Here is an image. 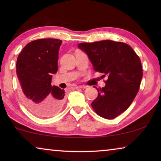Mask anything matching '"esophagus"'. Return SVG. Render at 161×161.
Segmentation results:
<instances>
[{
  "label": "esophagus",
  "mask_w": 161,
  "mask_h": 161,
  "mask_svg": "<svg viewBox=\"0 0 161 161\" xmlns=\"http://www.w3.org/2000/svg\"><path fill=\"white\" fill-rule=\"evenodd\" d=\"M87 86H76L75 88L77 89H86Z\"/></svg>",
  "instance_id": "34e87169"
}]
</instances>
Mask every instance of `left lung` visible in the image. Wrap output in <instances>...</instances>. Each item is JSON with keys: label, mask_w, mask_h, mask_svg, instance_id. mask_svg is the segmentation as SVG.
<instances>
[{"label": "left lung", "mask_w": 161, "mask_h": 161, "mask_svg": "<svg viewBox=\"0 0 161 161\" xmlns=\"http://www.w3.org/2000/svg\"><path fill=\"white\" fill-rule=\"evenodd\" d=\"M96 72L108 76L105 86L98 89L92 103L96 114L108 119L128 108L139 90L143 71L139 57L130 46L111 40L78 44Z\"/></svg>", "instance_id": "1"}]
</instances>
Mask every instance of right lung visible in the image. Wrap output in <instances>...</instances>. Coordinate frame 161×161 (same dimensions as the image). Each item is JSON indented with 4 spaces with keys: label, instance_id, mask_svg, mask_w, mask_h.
<instances>
[{
    "label": "right lung",
    "instance_id": "obj_1",
    "mask_svg": "<svg viewBox=\"0 0 161 161\" xmlns=\"http://www.w3.org/2000/svg\"><path fill=\"white\" fill-rule=\"evenodd\" d=\"M62 41L41 39L27 44L17 57L16 72L25 106L37 116L51 117L64 103L65 92L51 85L58 71V50Z\"/></svg>",
    "mask_w": 161,
    "mask_h": 161
}]
</instances>
